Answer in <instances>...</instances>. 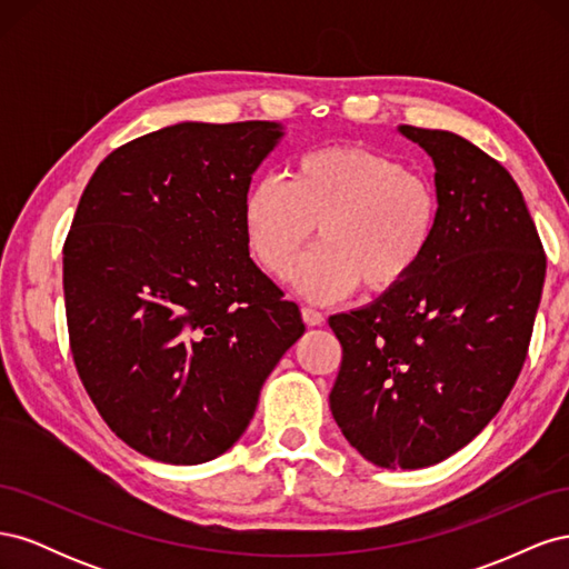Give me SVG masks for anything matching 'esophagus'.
Listing matches in <instances>:
<instances>
[{"label":"esophagus","instance_id":"esophagus-1","mask_svg":"<svg viewBox=\"0 0 569 569\" xmlns=\"http://www.w3.org/2000/svg\"><path fill=\"white\" fill-rule=\"evenodd\" d=\"M301 318L308 327H318V325L325 322V316L320 311H316V308H308V306L301 308Z\"/></svg>","mask_w":569,"mask_h":569}]
</instances>
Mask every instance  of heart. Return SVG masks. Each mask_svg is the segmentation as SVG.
Listing matches in <instances>:
<instances>
[{"label": "heart", "mask_w": 569, "mask_h": 569, "mask_svg": "<svg viewBox=\"0 0 569 569\" xmlns=\"http://www.w3.org/2000/svg\"><path fill=\"white\" fill-rule=\"evenodd\" d=\"M316 228L320 247L297 272L303 295L330 301L360 284L385 297L416 278L432 253L441 197L406 161L353 144L306 151L287 184L261 178L249 189V249L274 278H287Z\"/></svg>", "instance_id": "heart-1"}]
</instances>
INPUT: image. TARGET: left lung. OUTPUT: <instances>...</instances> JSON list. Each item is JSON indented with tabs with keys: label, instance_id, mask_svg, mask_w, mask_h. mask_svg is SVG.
I'll list each match as a JSON object with an SVG mask.
<instances>
[{
	"label": "left lung",
	"instance_id": "left-lung-1",
	"mask_svg": "<svg viewBox=\"0 0 569 569\" xmlns=\"http://www.w3.org/2000/svg\"><path fill=\"white\" fill-rule=\"evenodd\" d=\"M399 130L435 161L441 228L416 278L330 318L341 343L330 408L360 456L416 470L501 410L529 351L546 253L501 163L453 132Z\"/></svg>",
	"mask_w": 569,
	"mask_h": 569
}]
</instances>
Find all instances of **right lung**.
<instances>
[{
    "mask_svg": "<svg viewBox=\"0 0 569 569\" xmlns=\"http://www.w3.org/2000/svg\"><path fill=\"white\" fill-rule=\"evenodd\" d=\"M280 137L268 120L170 126L111 151L80 197L63 244L71 353L99 416L147 458L226 453L306 330L244 230Z\"/></svg>",
    "mask_w": 569,
    "mask_h": 569,
    "instance_id": "1",
    "label": "right lung"
}]
</instances>
